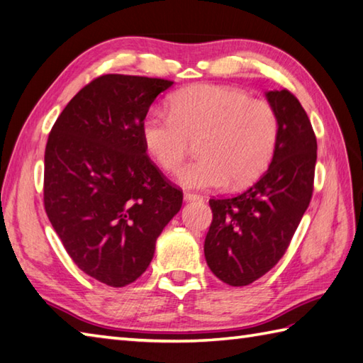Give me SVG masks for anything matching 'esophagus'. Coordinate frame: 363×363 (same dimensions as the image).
Listing matches in <instances>:
<instances>
[{"label":"esophagus","instance_id":"obj_1","mask_svg":"<svg viewBox=\"0 0 363 363\" xmlns=\"http://www.w3.org/2000/svg\"><path fill=\"white\" fill-rule=\"evenodd\" d=\"M184 201L201 202V201H203V197L201 194H194V192H184Z\"/></svg>","mask_w":363,"mask_h":363}]
</instances>
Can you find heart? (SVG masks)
<instances>
[{
	"mask_svg": "<svg viewBox=\"0 0 363 363\" xmlns=\"http://www.w3.org/2000/svg\"><path fill=\"white\" fill-rule=\"evenodd\" d=\"M147 153L177 172L197 143L199 158L179 174L191 189L241 188L260 177L274 157L279 114L271 103L240 89L197 84L174 94L169 111L153 109L140 127Z\"/></svg>",
	"mask_w": 363,
	"mask_h": 363,
	"instance_id": "obj_1",
	"label": "heart"
}]
</instances>
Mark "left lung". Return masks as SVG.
Here are the masks:
<instances>
[{"label": "left lung", "mask_w": 363, "mask_h": 363, "mask_svg": "<svg viewBox=\"0 0 363 363\" xmlns=\"http://www.w3.org/2000/svg\"><path fill=\"white\" fill-rule=\"evenodd\" d=\"M266 97L280 121L268 171L240 194L210 199L213 220L203 246L206 264L232 286L252 284L274 268L313 194L318 145L308 116L286 89L269 91Z\"/></svg>", "instance_id": "1"}]
</instances>
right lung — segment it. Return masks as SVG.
Listing matches in <instances>:
<instances>
[{
  "label": "right lung",
  "instance_id": "1",
  "mask_svg": "<svg viewBox=\"0 0 363 363\" xmlns=\"http://www.w3.org/2000/svg\"><path fill=\"white\" fill-rule=\"evenodd\" d=\"M174 81L109 73L57 117L45 147L43 205L81 271L109 286L143 276L183 191L145 153L144 117Z\"/></svg>",
  "mask_w": 363,
  "mask_h": 363
}]
</instances>
